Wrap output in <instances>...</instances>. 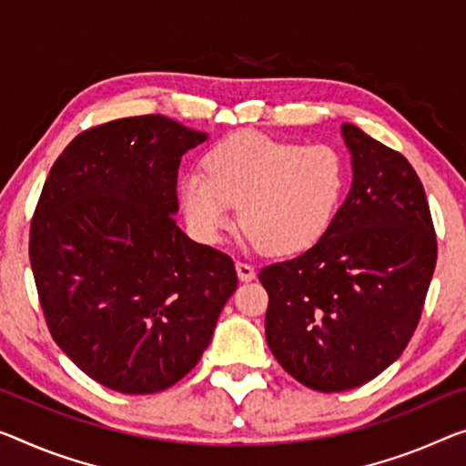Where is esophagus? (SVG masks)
<instances>
[{
	"instance_id": "34e87169",
	"label": "esophagus",
	"mask_w": 466,
	"mask_h": 466,
	"mask_svg": "<svg viewBox=\"0 0 466 466\" xmlns=\"http://www.w3.org/2000/svg\"><path fill=\"white\" fill-rule=\"evenodd\" d=\"M235 268H238V275H239L241 281H252V279L256 277L254 267L249 262H246V260L235 262Z\"/></svg>"
}]
</instances>
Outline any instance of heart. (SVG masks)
Returning <instances> with one entry per match:
<instances>
[{
    "mask_svg": "<svg viewBox=\"0 0 466 466\" xmlns=\"http://www.w3.org/2000/svg\"><path fill=\"white\" fill-rule=\"evenodd\" d=\"M346 178V162L331 146L246 131L218 141L206 154L204 173L183 177L178 198L198 239L218 241L239 208L241 225L264 252L288 256L327 233Z\"/></svg>",
    "mask_w": 466,
    "mask_h": 466,
    "instance_id": "heart-1",
    "label": "heart"
}]
</instances>
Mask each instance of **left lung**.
I'll use <instances>...</instances> for the list:
<instances>
[{
  "mask_svg": "<svg viewBox=\"0 0 466 466\" xmlns=\"http://www.w3.org/2000/svg\"><path fill=\"white\" fill-rule=\"evenodd\" d=\"M352 189L327 233L268 264L267 341L288 373L317 391L369 383L404 352L423 314L438 239L419 175L402 154L341 127Z\"/></svg>",
  "mask_w": 466,
  "mask_h": 466,
  "instance_id": "left-lung-1",
  "label": "left lung"
}]
</instances>
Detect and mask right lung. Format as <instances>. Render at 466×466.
<instances>
[{"label":"right lung","mask_w":466,"mask_h":466,"mask_svg":"<svg viewBox=\"0 0 466 466\" xmlns=\"http://www.w3.org/2000/svg\"><path fill=\"white\" fill-rule=\"evenodd\" d=\"M206 141L162 114L78 133L54 162L28 235L54 341L120 393L189 373L238 288L231 256L177 227L181 156Z\"/></svg>","instance_id":"obj_1"}]
</instances>
